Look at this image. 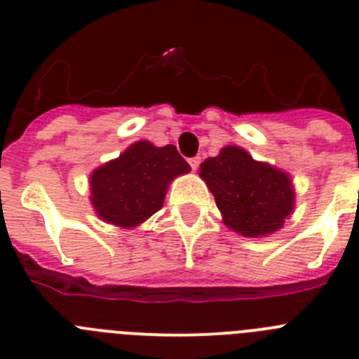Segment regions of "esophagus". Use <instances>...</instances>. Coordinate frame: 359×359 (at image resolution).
<instances>
[{"mask_svg":"<svg viewBox=\"0 0 359 359\" xmlns=\"http://www.w3.org/2000/svg\"><path fill=\"white\" fill-rule=\"evenodd\" d=\"M189 163H190V167H192V169H198V167H199V163H201V158H199V156H194V158H190V160H189Z\"/></svg>","mask_w":359,"mask_h":359,"instance_id":"34e87169","label":"esophagus"}]
</instances>
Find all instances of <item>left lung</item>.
<instances>
[{
    "mask_svg": "<svg viewBox=\"0 0 359 359\" xmlns=\"http://www.w3.org/2000/svg\"><path fill=\"white\" fill-rule=\"evenodd\" d=\"M199 176L214 194L223 223L241 236L273 233L294 208L290 176L273 165L255 161L236 145L203 161Z\"/></svg>",
    "mask_w": 359,
    "mask_h": 359,
    "instance_id": "1",
    "label": "left lung"
}]
</instances>
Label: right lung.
<instances>
[{
	"instance_id": "right-lung-1",
	"label": "right lung",
	"mask_w": 359,
	"mask_h": 359,
	"mask_svg": "<svg viewBox=\"0 0 359 359\" xmlns=\"http://www.w3.org/2000/svg\"><path fill=\"white\" fill-rule=\"evenodd\" d=\"M189 170L174 145L136 142L116 160L93 170L91 205L106 223L135 228L163 207L169 183Z\"/></svg>"
}]
</instances>
